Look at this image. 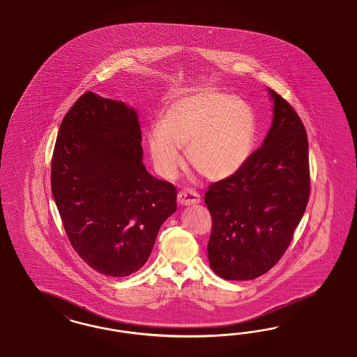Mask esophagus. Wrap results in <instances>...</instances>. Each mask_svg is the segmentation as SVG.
I'll return each instance as SVG.
<instances>
[{
  "label": "esophagus",
  "mask_w": 357,
  "mask_h": 357,
  "mask_svg": "<svg viewBox=\"0 0 357 357\" xmlns=\"http://www.w3.org/2000/svg\"><path fill=\"white\" fill-rule=\"evenodd\" d=\"M178 203L182 206H194L200 203V195L194 190H183L178 194Z\"/></svg>",
  "instance_id": "34e87169"
}]
</instances>
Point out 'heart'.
<instances>
[{
  "label": "heart",
  "mask_w": 357,
  "mask_h": 357,
  "mask_svg": "<svg viewBox=\"0 0 357 357\" xmlns=\"http://www.w3.org/2000/svg\"><path fill=\"white\" fill-rule=\"evenodd\" d=\"M257 133L252 108L212 87L178 98L163 111L146 142L155 172L165 179L179 173L185 148L190 165L211 181L237 174L249 161Z\"/></svg>",
  "instance_id": "1"
}]
</instances>
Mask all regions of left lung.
<instances>
[{
    "mask_svg": "<svg viewBox=\"0 0 357 357\" xmlns=\"http://www.w3.org/2000/svg\"><path fill=\"white\" fill-rule=\"evenodd\" d=\"M273 102L270 130L233 176L209 185L213 220L208 260L225 280H251L288 249L310 194L309 144L292 106L267 87Z\"/></svg>",
    "mask_w": 357,
    "mask_h": 357,
    "instance_id": "left-lung-1",
    "label": "left lung"
}]
</instances>
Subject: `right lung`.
<instances>
[{
  "label": "right lung",
  "instance_id": "add662e5",
  "mask_svg": "<svg viewBox=\"0 0 357 357\" xmlns=\"http://www.w3.org/2000/svg\"><path fill=\"white\" fill-rule=\"evenodd\" d=\"M51 169L54 203L77 254L106 276L140 270L176 211V190L146 172L136 109L85 93L61 121Z\"/></svg>",
  "mask_w": 357,
  "mask_h": 357
}]
</instances>
